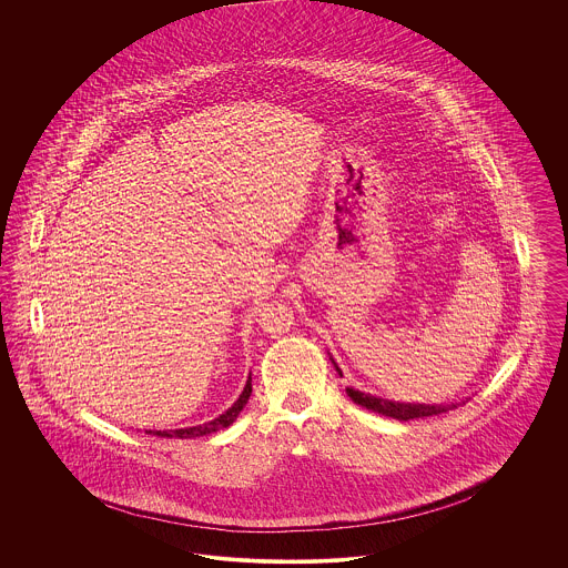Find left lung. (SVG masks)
Here are the masks:
<instances>
[{"instance_id": "1", "label": "left lung", "mask_w": 568, "mask_h": 568, "mask_svg": "<svg viewBox=\"0 0 568 568\" xmlns=\"http://www.w3.org/2000/svg\"><path fill=\"white\" fill-rule=\"evenodd\" d=\"M334 368L341 373V368L336 366V362L332 359ZM347 396L352 398L355 405L364 406L373 413L378 415H385V417H394V419H400V422H408V419H417V417H430V415H438V413H447L452 408H458V405H464L466 400L462 403H452V405H422V403H396V400H387V398H378V396H371V394H364L359 389H353L347 387Z\"/></svg>"}]
</instances>
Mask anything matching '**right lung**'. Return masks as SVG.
I'll list each match as a JSON object with an SVG mask.
<instances>
[{
    "label": "right lung",
    "mask_w": 568,
    "mask_h": 568,
    "mask_svg": "<svg viewBox=\"0 0 568 568\" xmlns=\"http://www.w3.org/2000/svg\"><path fill=\"white\" fill-rule=\"evenodd\" d=\"M248 396H251V375L246 378V385H244L243 394L239 396V400L230 406L225 413H221L219 417H215L213 422H206L202 426H191V428H179V430H146V434L162 436V438H197V436H206V434L223 430V428H227V426H232L236 422V417L241 415L244 405L248 403Z\"/></svg>",
    "instance_id": "right-lung-1"
}]
</instances>
